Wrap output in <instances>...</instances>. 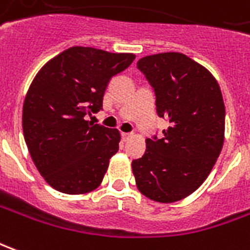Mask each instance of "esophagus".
Masks as SVG:
<instances>
[{
    "mask_svg": "<svg viewBox=\"0 0 250 250\" xmlns=\"http://www.w3.org/2000/svg\"><path fill=\"white\" fill-rule=\"evenodd\" d=\"M133 137V134L132 133H122V140L124 141H128V140H130Z\"/></svg>",
    "mask_w": 250,
    "mask_h": 250,
    "instance_id": "obj_1",
    "label": "esophagus"
}]
</instances>
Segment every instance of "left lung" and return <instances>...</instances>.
<instances>
[{"mask_svg": "<svg viewBox=\"0 0 250 250\" xmlns=\"http://www.w3.org/2000/svg\"><path fill=\"white\" fill-rule=\"evenodd\" d=\"M137 67L155 88L157 114L169 126L159 140H145L132 162L136 186L150 201H182L211 172L225 140V104L211 72L180 52L149 55Z\"/></svg>", "mask_w": 250, "mask_h": 250, "instance_id": "1", "label": "left lung"}]
</instances>
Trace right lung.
I'll return each mask as SVG.
<instances>
[{"label": "right lung", "mask_w": 250, "mask_h": 250, "mask_svg": "<svg viewBox=\"0 0 250 250\" xmlns=\"http://www.w3.org/2000/svg\"><path fill=\"white\" fill-rule=\"evenodd\" d=\"M134 58L71 47L33 78L22 106V132L37 171L56 191L81 195L102 183L121 134L84 117L100 111L110 79Z\"/></svg>", "instance_id": "1"}]
</instances>
